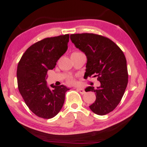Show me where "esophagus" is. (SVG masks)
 I'll return each mask as SVG.
<instances>
[{
  "label": "esophagus",
  "mask_w": 147,
  "mask_h": 147,
  "mask_svg": "<svg viewBox=\"0 0 147 147\" xmlns=\"http://www.w3.org/2000/svg\"><path fill=\"white\" fill-rule=\"evenodd\" d=\"M76 90H78V92H80V94H84L86 93V92L84 91V90H83V89H82V88H76Z\"/></svg>",
  "instance_id": "1"
}]
</instances>
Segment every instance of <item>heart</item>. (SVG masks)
<instances>
[{"mask_svg":"<svg viewBox=\"0 0 147 147\" xmlns=\"http://www.w3.org/2000/svg\"><path fill=\"white\" fill-rule=\"evenodd\" d=\"M67 82H69V84H74V82H75V80H74V78L73 77H69L67 79Z\"/></svg>","mask_w":147,"mask_h":147,"instance_id":"1","label":"heart"}]
</instances>
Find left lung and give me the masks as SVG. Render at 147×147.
I'll return each instance as SVG.
<instances>
[{
    "label": "left lung",
    "instance_id": "obj_1",
    "mask_svg": "<svg viewBox=\"0 0 147 147\" xmlns=\"http://www.w3.org/2000/svg\"><path fill=\"white\" fill-rule=\"evenodd\" d=\"M70 39L87 57L84 77H98L100 86L86 88L95 92L96 99L90 110L98 115H106L116 108L127 86L128 69L125 55L108 38L94 33L71 34Z\"/></svg>",
    "mask_w": 147,
    "mask_h": 147
}]
</instances>
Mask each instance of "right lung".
Wrapping results in <instances>:
<instances>
[{"instance_id":"right-lung-1","label":"right lung","mask_w":147,"mask_h":147,"mask_svg":"<svg viewBox=\"0 0 147 147\" xmlns=\"http://www.w3.org/2000/svg\"><path fill=\"white\" fill-rule=\"evenodd\" d=\"M69 35L47 37L34 43L22 55L17 66L18 88L25 104L40 118L49 119L59 113L65 101L66 86L47 85V71L67 49Z\"/></svg>"}]
</instances>
